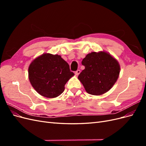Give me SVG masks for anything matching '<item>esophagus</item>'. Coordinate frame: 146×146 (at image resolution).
<instances>
[{
  "label": "esophagus",
  "instance_id": "34e87169",
  "mask_svg": "<svg viewBox=\"0 0 146 146\" xmlns=\"http://www.w3.org/2000/svg\"><path fill=\"white\" fill-rule=\"evenodd\" d=\"M80 73V70H79V69H78L77 70H76V72H75V74H76V76H78Z\"/></svg>",
  "mask_w": 146,
  "mask_h": 146
}]
</instances>
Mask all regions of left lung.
<instances>
[{"instance_id": "1", "label": "left lung", "mask_w": 146, "mask_h": 146, "mask_svg": "<svg viewBox=\"0 0 146 146\" xmlns=\"http://www.w3.org/2000/svg\"><path fill=\"white\" fill-rule=\"evenodd\" d=\"M82 64L85 68L78 78L86 91L91 95L99 96L108 91L116 82L120 73L117 60L105 51L88 54Z\"/></svg>"}]
</instances>
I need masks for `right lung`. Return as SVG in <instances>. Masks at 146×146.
Returning <instances> with one entry per match:
<instances>
[{
	"label": "right lung",
	"mask_w": 146,
	"mask_h": 146,
	"mask_svg": "<svg viewBox=\"0 0 146 146\" xmlns=\"http://www.w3.org/2000/svg\"><path fill=\"white\" fill-rule=\"evenodd\" d=\"M29 78L38 94L55 98L64 91V85L74 76L60 55L45 53L34 59L29 67Z\"/></svg>",
	"instance_id": "right-lung-1"
}]
</instances>
